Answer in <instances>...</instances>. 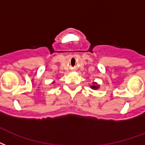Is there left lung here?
<instances>
[{"instance_id":"left-lung-1","label":"left lung","mask_w":145,"mask_h":145,"mask_svg":"<svg viewBox=\"0 0 145 145\" xmlns=\"http://www.w3.org/2000/svg\"><path fill=\"white\" fill-rule=\"evenodd\" d=\"M90 88L93 90H97L99 88V85L97 84V82H93L92 85H90Z\"/></svg>"}]
</instances>
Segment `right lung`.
I'll list each match as a JSON object with an SVG mask.
<instances>
[{"label":"right lung","instance_id":"add662e5","mask_svg":"<svg viewBox=\"0 0 145 145\" xmlns=\"http://www.w3.org/2000/svg\"><path fill=\"white\" fill-rule=\"evenodd\" d=\"M53 83H55V81H53V82H52V84H53Z\"/></svg>","mask_w":145,"mask_h":145}]
</instances>
